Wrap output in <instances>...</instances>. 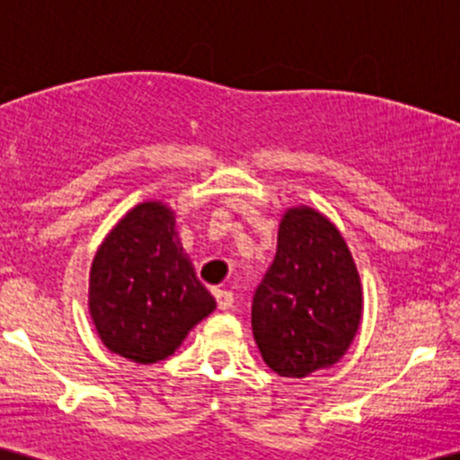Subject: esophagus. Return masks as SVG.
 <instances>
[{"mask_svg":"<svg viewBox=\"0 0 460 460\" xmlns=\"http://www.w3.org/2000/svg\"><path fill=\"white\" fill-rule=\"evenodd\" d=\"M214 296L220 309L234 307V292H229V289H214Z\"/></svg>","mask_w":460,"mask_h":460,"instance_id":"1","label":"esophagus"}]
</instances>
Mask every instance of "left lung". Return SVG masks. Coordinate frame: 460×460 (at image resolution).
I'll return each mask as SVG.
<instances>
[{"instance_id": "1", "label": "left lung", "mask_w": 460, "mask_h": 460, "mask_svg": "<svg viewBox=\"0 0 460 460\" xmlns=\"http://www.w3.org/2000/svg\"><path fill=\"white\" fill-rule=\"evenodd\" d=\"M361 307V283L340 231L315 209H289L274 261L252 294V335L266 366L305 378L337 363L355 340Z\"/></svg>"}]
</instances>
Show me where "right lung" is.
I'll return each instance as SVG.
<instances>
[{
	"label": "right lung",
	"instance_id": "right-lung-1",
	"mask_svg": "<svg viewBox=\"0 0 460 460\" xmlns=\"http://www.w3.org/2000/svg\"><path fill=\"white\" fill-rule=\"evenodd\" d=\"M175 216L142 203L110 231L91 268V315L116 355L155 363L175 352L216 300L175 240Z\"/></svg>",
	"mask_w": 460,
	"mask_h": 460
}]
</instances>
